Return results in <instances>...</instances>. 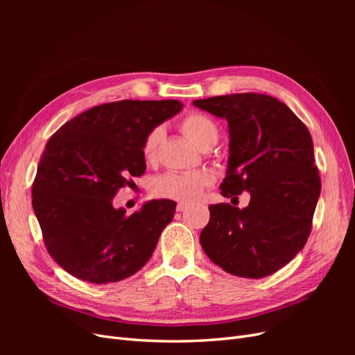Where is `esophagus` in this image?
Listing matches in <instances>:
<instances>
[{"label": "esophagus", "mask_w": 355, "mask_h": 355, "mask_svg": "<svg viewBox=\"0 0 355 355\" xmlns=\"http://www.w3.org/2000/svg\"><path fill=\"white\" fill-rule=\"evenodd\" d=\"M187 209H188V204L187 202H178V206H176L178 211H185Z\"/></svg>", "instance_id": "obj_1"}]
</instances>
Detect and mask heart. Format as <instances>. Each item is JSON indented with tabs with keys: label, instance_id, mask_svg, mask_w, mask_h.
Returning <instances> with one entry per match:
<instances>
[{
	"label": "heart",
	"instance_id": "heart-1",
	"mask_svg": "<svg viewBox=\"0 0 355 355\" xmlns=\"http://www.w3.org/2000/svg\"><path fill=\"white\" fill-rule=\"evenodd\" d=\"M180 132L200 149H210L216 145L219 139V125L211 116L198 111H191L180 118ZM164 137L163 127H154L149 130L142 142V155L146 161H155L161 141ZM214 182V176L209 170L197 171H168L157 178L151 192L158 198H168L176 201H194L201 192Z\"/></svg>",
	"mask_w": 355,
	"mask_h": 355
}]
</instances>
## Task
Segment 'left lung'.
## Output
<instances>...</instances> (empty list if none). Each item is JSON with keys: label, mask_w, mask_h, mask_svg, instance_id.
<instances>
[{"label": "left lung", "mask_w": 355, "mask_h": 355, "mask_svg": "<svg viewBox=\"0 0 355 355\" xmlns=\"http://www.w3.org/2000/svg\"><path fill=\"white\" fill-rule=\"evenodd\" d=\"M225 118L230 158L220 194H250L249 206L211 204L202 250L223 271L244 278L277 272L304 249L321 191L313 137L287 105L261 93L194 101Z\"/></svg>", "instance_id": "1"}]
</instances>
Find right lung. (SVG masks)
<instances>
[{"mask_svg":"<svg viewBox=\"0 0 355 355\" xmlns=\"http://www.w3.org/2000/svg\"><path fill=\"white\" fill-rule=\"evenodd\" d=\"M180 110L171 99L103 103L49 139L32 184V207L47 252L67 272L94 284L115 283L153 256L176 202L153 200L125 214L112 198L145 173L146 133Z\"/></svg>","mask_w":355,"mask_h":355,"instance_id":"add662e5","label":"right lung"}]
</instances>
